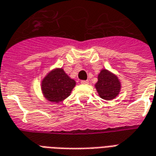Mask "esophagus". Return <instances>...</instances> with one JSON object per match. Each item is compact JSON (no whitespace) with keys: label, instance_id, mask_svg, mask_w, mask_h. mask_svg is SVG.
<instances>
[{"label":"esophagus","instance_id":"obj_1","mask_svg":"<svg viewBox=\"0 0 156 156\" xmlns=\"http://www.w3.org/2000/svg\"><path fill=\"white\" fill-rule=\"evenodd\" d=\"M88 83H89L88 80H82L81 81L82 84H88Z\"/></svg>","mask_w":156,"mask_h":156}]
</instances>
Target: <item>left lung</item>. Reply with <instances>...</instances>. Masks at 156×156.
<instances>
[{"instance_id":"8db88e82","label":"left lung","mask_w":156,"mask_h":156,"mask_svg":"<svg viewBox=\"0 0 156 156\" xmlns=\"http://www.w3.org/2000/svg\"><path fill=\"white\" fill-rule=\"evenodd\" d=\"M95 88L100 98L105 100H112L119 94L121 83L115 73L107 69H102L98 75Z\"/></svg>"}]
</instances>
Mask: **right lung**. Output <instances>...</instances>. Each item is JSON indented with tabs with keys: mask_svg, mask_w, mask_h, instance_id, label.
I'll use <instances>...</instances> for the list:
<instances>
[{
	"mask_svg": "<svg viewBox=\"0 0 156 156\" xmlns=\"http://www.w3.org/2000/svg\"><path fill=\"white\" fill-rule=\"evenodd\" d=\"M76 85L74 79L68 76L62 68H54L41 80V90L49 102L59 104L68 98Z\"/></svg>",
	"mask_w": 156,
	"mask_h": 156,
	"instance_id": "add662e5",
	"label": "right lung"
}]
</instances>
